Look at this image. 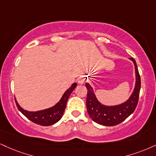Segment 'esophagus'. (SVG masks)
<instances>
[{"instance_id": "obj_1", "label": "esophagus", "mask_w": 156, "mask_h": 156, "mask_svg": "<svg viewBox=\"0 0 156 156\" xmlns=\"http://www.w3.org/2000/svg\"><path fill=\"white\" fill-rule=\"evenodd\" d=\"M86 81V78H85V77H83L82 78H80V79L79 80V83L80 84H83L85 83V82Z\"/></svg>"}]
</instances>
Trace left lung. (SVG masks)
<instances>
[{
  "instance_id": "left-lung-1",
  "label": "left lung",
  "mask_w": 156,
  "mask_h": 156,
  "mask_svg": "<svg viewBox=\"0 0 156 156\" xmlns=\"http://www.w3.org/2000/svg\"><path fill=\"white\" fill-rule=\"evenodd\" d=\"M134 65L135 86L132 94L129 99L121 104L116 105H105L97 99L92 86L89 83H86L87 89L86 108L91 119L99 124L108 126L118 125L126 119L133 113L138 103L139 95L141 88V80L136 61L133 58H129Z\"/></svg>"
}]
</instances>
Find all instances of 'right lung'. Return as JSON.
Instances as JSON below:
<instances>
[{
    "label": "right lung",
    "instance_id": "obj_1",
    "mask_svg": "<svg viewBox=\"0 0 156 156\" xmlns=\"http://www.w3.org/2000/svg\"><path fill=\"white\" fill-rule=\"evenodd\" d=\"M77 83H73L68 89L66 90L64 94L60 99V100L57 104L54 105L53 107L45 109V110H38V111H28V110H24L15 99L16 106L20 112L23 115L27 117L30 121L36 124L48 126L53 125L57 122L59 121L62 117L64 112H65V108H66L67 102L68 98L70 97V94L73 92V90L76 89Z\"/></svg>",
    "mask_w": 156,
    "mask_h": 156
}]
</instances>
